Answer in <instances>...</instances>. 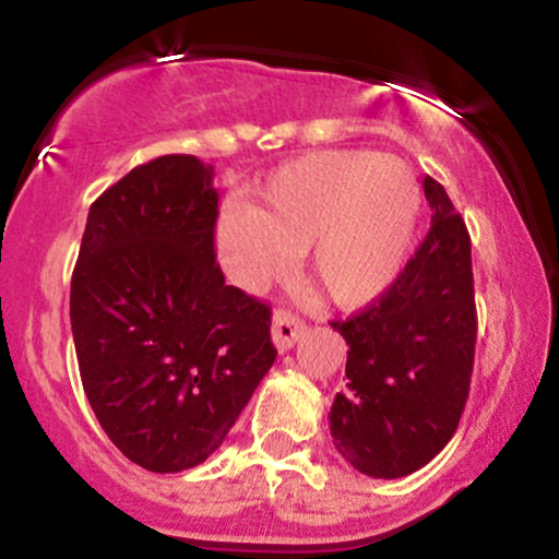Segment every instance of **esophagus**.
<instances>
[{
  "label": "esophagus",
  "mask_w": 559,
  "mask_h": 559,
  "mask_svg": "<svg viewBox=\"0 0 559 559\" xmlns=\"http://www.w3.org/2000/svg\"><path fill=\"white\" fill-rule=\"evenodd\" d=\"M305 331H307V325L301 323L297 316H292V312H286V310H275V316H273V342L281 352L292 349V346L297 344L301 336H305Z\"/></svg>",
  "instance_id": "1"
}]
</instances>
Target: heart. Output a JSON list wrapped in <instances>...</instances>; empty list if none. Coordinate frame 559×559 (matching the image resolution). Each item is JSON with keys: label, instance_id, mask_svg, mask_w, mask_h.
I'll list each match as a JSON object with an SVG mask.
<instances>
[{"label": "heart", "instance_id": "obj_1", "mask_svg": "<svg viewBox=\"0 0 559 559\" xmlns=\"http://www.w3.org/2000/svg\"><path fill=\"white\" fill-rule=\"evenodd\" d=\"M420 194L400 159L331 150L292 159L260 186L249 210L217 226L223 258L243 284L281 275L305 252V275L342 307L381 297L400 275Z\"/></svg>", "mask_w": 559, "mask_h": 559}]
</instances>
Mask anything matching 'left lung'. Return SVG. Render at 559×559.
Masks as SVG:
<instances>
[{
  "instance_id": "left-lung-1",
  "label": "left lung",
  "mask_w": 559,
  "mask_h": 559,
  "mask_svg": "<svg viewBox=\"0 0 559 559\" xmlns=\"http://www.w3.org/2000/svg\"><path fill=\"white\" fill-rule=\"evenodd\" d=\"M431 228L373 305L333 320L349 344L346 391L331 407L333 444L365 476L402 478L457 431L476 352L471 236L444 186L423 178Z\"/></svg>"
}]
</instances>
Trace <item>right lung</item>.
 Instances as JSON below:
<instances>
[{
    "instance_id": "obj_1",
    "label": "right lung",
    "mask_w": 559,
    "mask_h": 559,
    "mask_svg": "<svg viewBox=\"0 0 559 559\" xmlns=\"http://www.w3.org/2000/svg\"><path fill=\"white\" fill-rule=\"evenodd\" d=\"M213 165L163 155L88 210L70 325L96 420L131 463L189 471L275 362L271 307L215 262Z\"/></svg>"
}]
</instances>
